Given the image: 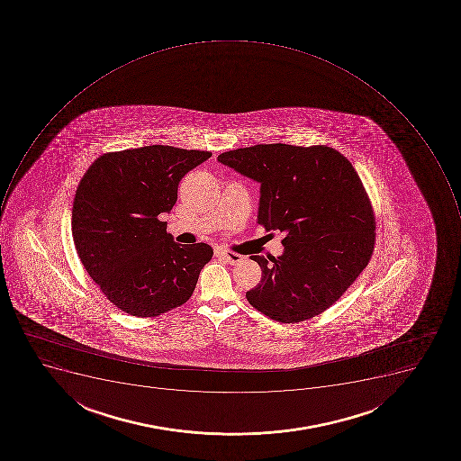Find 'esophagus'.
Masks as SVG:
<instances>
[{"mask_svg": "<svg viewBox=\"0 0 461 461\" xmlns=\"http://www.w3.org/2000/svg\"><path fill=\"white\" fill-rule=\"evenodd\" d=\"M216 257L221 258V259H225V261L230 265H238L240 262H242L243 259L242 255L235 254V252H229V250L223 249L216 250Z\"/></svg>", "mask_w": 461, "mask_h": 461, "instance_id": "obj_1", "label": "esophagus"}]
</instances>
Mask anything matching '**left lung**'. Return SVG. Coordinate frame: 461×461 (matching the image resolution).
<instances>
[{"label": "left lung", "instance_id": "left-lung-1", "mask_svg": "<svg viewBox=\"0 0 461 461\" xmlns=\"http://www.w3.org/2000/svg\"><path fill=\"white\" fill-rule=\"evenodd\" d=\"M219 163L259 183L258 223L285 235L279 257H250L262 278L249 304L298 323L333 305L366 268L375 245L372 206L350 161L326 145L258 144Z\"/></svg>", "mask_w": 461, "mask_h": 461}]
</instances>
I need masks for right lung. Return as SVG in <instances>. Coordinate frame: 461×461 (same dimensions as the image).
<instances>
[{
	"label": "right lung",
	"mask_w": 461,
	"mask_h": 461,
	"mask_svg": "<svg viewBox=\"0 0 461 461\" xmlns=\"http://www.w3.org/2000/svg\"><path fill=\"white\" fill-rule=\"evenodd\" d=\"M209 151L145 145L109 152L87 168L72 207V235L87 274L131 316H160L192 297L211 261L207 243L182 245L167 233L178 183Z\"/></svg>",
	"instance_id": "right-lung-1"
}]
</instances>
